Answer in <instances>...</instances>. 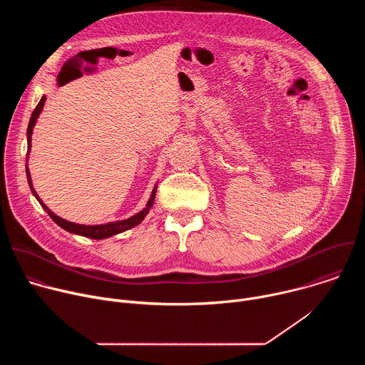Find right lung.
Wrapping results in <instances>:
<instances>
[{"label":"right lung","mask_w":365,"mask_h":365,"mask_svg":"<svg viewBox=\"0 0 365 365\" xmlns=\"http://www.w3.org/2000/svg\"><path fill=\"white\" fill-rule=\"evenodd\" d=\"M44 101H46V96H41L40 102L37 103V107L34 108L31 117H30V123H29V128H27V144H29V151H30V147H31V133H33V127L37 121V117L38 114L41 113L43 110V106H44ZM26 173H27V180H29V185H30V189L33 192V195L37 197V200L40 202V205L43 206V210L48 214V217L53 220L59 227H62L63 230L72 232V234H78V235H83V237H88V238H93V240H102V238H107V237H111V235H115V234H120V232H124L135 225H138L144 217L148 214V210L153 206V202H154V196H155V189L154 187L153 192H151V196L147 202V207H144V210L141 212H138L137 215L125 220V221H120V222H110V224H106V225H79V224H73V222H69L66 220H62L59 218L58 215H55L53 212H51L48 207L40 200V197L37 196L33 185H31V179H30V172L27 169V165H26Z\"/></svg>","instance_id":"add662e5"}]
</instances>
